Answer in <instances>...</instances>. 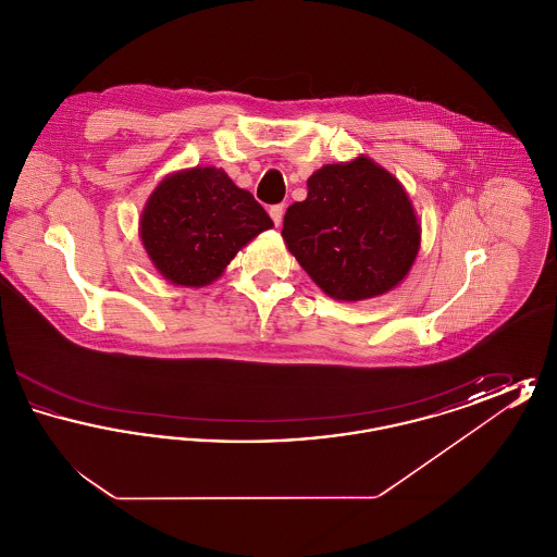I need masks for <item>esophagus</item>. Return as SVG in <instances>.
Listing matches in <instances>:
<instances>
[{
	"instance_id": "1",
	"label": "esophagus",
	"mask_w": 557,
	"mask_h": 557,
	"mask_svg": "<svg viewBox=\"0 0 557 557\" xmlns=\"http://www.w3.org/2000/svg\"><path fill=\"white\" fill-rule=\"evenodd\" d=\"M269 214H271L273 223L280 227V225H282V219H284V207H282V205H275V207L269 209Z\"/></svg>"
}]
</instances>
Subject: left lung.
Here are the masks:
<instances>
[{"instance_id": "8db88e82", "label": "left lung", "mask_w": 557, "mask_h": 557, "mask_svg": "<svg viewBox=\"0 0 557 557\" xmlns=\"http://www.w3.org/2000/svg\"><path fill=\"white\" fill-rule=\"evenodd\" d=\"M282 238L330 298L357 302L397 288L420 252L422 225L397 177L361 154L323 164Z\"/></svg>"}]
</instances>
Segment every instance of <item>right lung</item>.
I'll return each mask as SVG.
<instances>
[{
	"label": "right lung",
	"instance_id": "add662e5",
	"mask_svg": "<svg viewBox=\"0 0 557 557\" xmlns=\"http://www.w3.org/2000/svg\"><path fill=\"white\" fill-rule=\"evenodd\" d=\"M271 227L255 196L216 166L166 175L139 216L148 259L166 282L186 288L212 284L248 242Z\"/></svg>",
	"mask_w": 557,
	"mask_h": 557
}]
</instances>
